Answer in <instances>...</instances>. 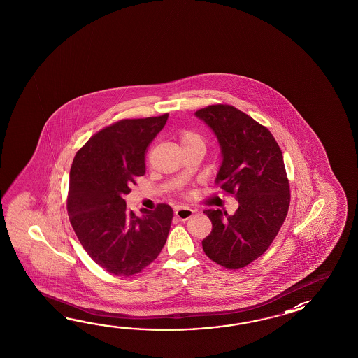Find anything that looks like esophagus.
Here are the masks:
<instances>
[{"label":"esophagus","instance_id":"1","mask_svg":"<svg viewBox=\"0 0 358 358\" xmlns=\"http://www.w3.org/2000/svg\"><path fill=\"white\" fill-rule=\"evenodd\" d=\"M193 213H194V211L190 210V208H187V207H180V208L176 210V217L182 221L188 220L189 217H192Z\"/></svg>","mask_w":358,"mask_h":358}]
</instances>
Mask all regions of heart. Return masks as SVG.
<instances>
[{
	"label": "heart",
	"mask_w": 358,
	"mask_h": 358,
	"mask_svg": "<svg viewBox=\"0 0 358 358\" xmlns=\"http://www.w3.org/2000/svg\"><path fill=\"white\" fill-rule=\"evenodd\" d=\"M179 142L182 148H188V147H205V139L202 136H199L196 131L192 130H184L179 136Z\"/></svg>",
	"instance_id": "obj_1"
}]
</instances>
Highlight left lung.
<instances>
[{"instance_id": "left-lung-1", "label": "left lung", "mask_w": 358, "mask_h": 358, "mask_svg": "<svg viewBox=\"0 0 358 358\" xmlns=\"http://www.w3.org/2000/svg\"><path fill=\"white\" fill-rule=\"evenodd\" d=\"M219 141L221 166L216 184L234 194L233 215L205 210L213 222L202 241L206 255L227 268H241L259 259L273 243L289 208V182L282 150L270 130L230 105L196 111Z\"/></svg>"}]
</instances>
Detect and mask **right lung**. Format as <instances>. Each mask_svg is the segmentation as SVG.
Listing matches in <instances>:
<instances>
[{"mask_svg":"<svg viewBox=\"0 0 358 358\" xmlns=\"http://www.w3.org/2000/svg\"><path fill=\"white\" fill-rule=\"evenodd\" d=\"M168 117L115 122L92 136L73 161L69 219L85 252L107 273L138 274L166 243L173 208L160 203L139 217L127 210L124 197L137 176L145 174V150Z\"/></svg>","mask_w":358,"mask_h":358,"instance_id":"obj_1","label":"right lung"}]
</instances>
